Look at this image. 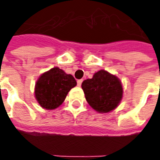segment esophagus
I'll return each instance as SVG.
<instances>
[{"label": "esophagus", "mask_w": 160, "mask_h": 160, "mask_svg": "<svg viewBox=\"0 0 160 160\" xmlns=\"http://www.w3.org/2000/svg\"><path fill=\"white\" fill-rule=\"evenodd\" d=\"M82 82H83V80H77V85H78V86H80V85H81V84H82Z\"/></svg>", "instance_id": "34e87169"}]
</instances>
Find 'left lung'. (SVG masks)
<instances>
[{"label":"left lung","instance_id":"obj_1","mask_svg":"<svg viewBox=\"0 0 160 160\" xmlns=\"http://www.w3.org/2000/svg\"><path fill=\"white\" fill-rule=\"evenodd\" d=\"M81 87L89 105L97 112H112L122 98L123 89L120 80L104 69L95 73L91 79L84 80Z\"/></svg>","mask_w":160,"mask_h":160}]
</instances>
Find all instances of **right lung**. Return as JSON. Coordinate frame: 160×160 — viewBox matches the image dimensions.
Wrapping results in <instances>:
<instances>
[{"instance_id": "1", "label": "right lung", "mask_w": 160, "mask_h": 160, "mask_svg": "<svg viewBox=\"0 0 160 160\" xmlns=\"http://www.w3.org/2000/svg\"><path fill=\"white\" fill-rule=\"evenodd\" d=\"M77 85L73 75L54 67L40 75L35 85V98L44 109L53 110L60 106L68 92Z\"/></svg>"}]
</instances>
